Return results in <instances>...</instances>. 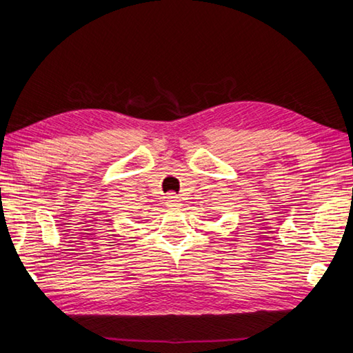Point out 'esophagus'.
Returning a JSON list of instances; mask_svg holds the SVG:
<instances>
[{"instance_id":"esophagus-1","label":"esophagus","mask_w":353,"mask_h":353,"mask_svg":"<svg viewBox=\"0 0 353 353\" xmlns=\"http://www.w3.org/2000/svg\"><path fill=\"white\" fill-rule=\"evenodd\" d=\"M166 207H179L181 205V199H179V196H176L174 193H170L168 196H166Z\"/></svg>"}]
</instances>
